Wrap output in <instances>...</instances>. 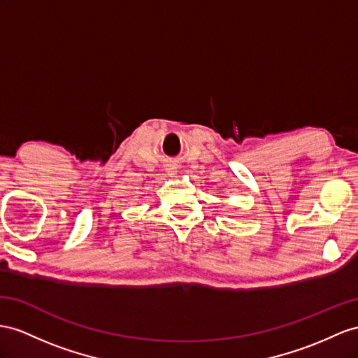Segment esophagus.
<instances>
[{
  "instance_id": "34e87169",
  "label": "esophagus",
  "mask_w": 358,
  "mask_h": 358,
  "mask_svg": "<svg viewBox=\"0 0 358 358\" xmlns=\"http://www.w3.org/2000/svg\"><path fill=\"white\" fill-rule=\"evenodd\" d=\"M168 173H169V176H173V173H176V171H173V168H168Z\"/></svg>"
}]
</instances>
